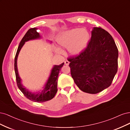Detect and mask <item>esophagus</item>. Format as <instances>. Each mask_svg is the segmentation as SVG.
Masks as SVG:
<instances>
[{
  "mask_svg": "<svg viewBox=\"0 0 130 130\" xmlns=\"http://www.w3.org/2000/svg\"><path fill=\"white\" fill-rule=\"evenodd\" d=\"M64 63H65V65H69L70 64V62L68 60H66V61H65Z\"/></svg>",
  "mask_w": 130,
  "mask_h": 130,
  "instance_id": "34e87169",
  "label": "esophagus"
}]
</instances>
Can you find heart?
<instances>
[{
	"instance_id": "b5f03b06",
	"label": "heart",
	"mask_w": 130,
	"mask_h": 130,
	"mask_svg": "<svg viewBox=\"0 0 130 130\" xmlns=\"http://www.w3.org/2000/svg\"><path fill=\"white\" fill-rule=\"evenodd\" d=\"M90 33L85 28H73L64 32L58 37L57 42L60 46L68 48L72 55H77L84 49L89 43ZM58 52H60L59 50Z\"/></svg>"
}]
</instances>
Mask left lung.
I'll use <instances>...</instances> for the list:
<instances>
[{"label": "left lung", "mask_w": 130, "mask_h": 130, "mask_svg": "<svg viewBox=\"0 0 130 130\" xmlns=\"http://www.w3.org/2000/svg\"><path fill=\"white\" fill-rule=\"evenodd\" d=\"M118 48L110 33L93 27L87 47L68 59L71 76L82 91L98 93L111 85L118 70Z\"/></svg>", "instance_id": "8db88e82"}]
</instances>
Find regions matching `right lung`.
<instances>
[{
  "mask_svg": "<svg viewBox=\"0 0 130 130\" xmlns=\"http://www.w3.org/2000/svg\"><path fill=\"white\" fill-rule=\"evenodd\" d=\"M37 28L29 29L21 40L17 51L14 59V71L15 73L16 81L17 86L19 90L25 97L31 101L37 103H44L52 99L55 96L57 90L58 76L61 67L64 64V62L59 65H54L51 70L50 77L44 86V89L38 93H32L25 87L22 83V80L19 76L17 69V58L19 53L23 46L26 41L30 40L39 39L41 37L39 33L37 32Z\"/></svg>",
  "mask_w": 130,
  "mask_h": 130,
  "instance_id": "add662e5",
  "label": "right lung"
}]
</instances>
